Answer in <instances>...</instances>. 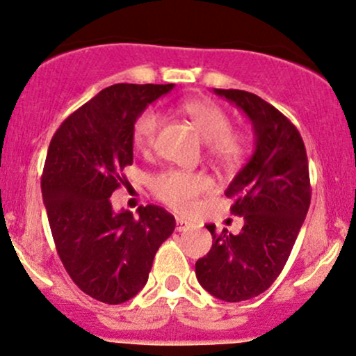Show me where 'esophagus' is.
Segmentation results:
<instances>
[{"instance_id":"34e87169","label":"esophagus","mask_w":356,"mask_h":356,"mask_svg":"<svg viewBox=\"0 0 356 356\" xmlns=\"http://www.w3.org/2000/svg\"><path fill=\"white\" fill-rule=\"evenodd\" d=\"M191 227V222L189 220L182 219V218H175V229H177L179 232H184L187 231Z\"/></svg>"}]
</instances>
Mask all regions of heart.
Instances as JSON below:
<instances>
[{
  "label": "heart",
  "mask_w": 356,
  "mask_h": 356,
  "mask_svg": "<svg viewBox=\"0 0 356 356\" xmlns=\"http://www.w3.org/2000/svg\"><path fill=\"white\" fill-rule=\"evenodd\" d=\"M207 147V154L220 165H239L251 152V138L244 132L232 130V118L211 100H189L182 105ZM162 129V117L155 108H145L136 118L132 140L137 150L149 152ZM150 191L165 206L187 212L201 195L212 191V181L202 172L167 169L152 175Z\"/></svg>",
  "instance_id": "obj_1"
}]
</instances>
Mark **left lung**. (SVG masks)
<instances>
[{
    "label": "left lung",
    "instance_id": "obj_1",
    "mask_svg": "<svg viewBox=\"0 0 356 356\" xmlns=\"http://www.w3.org/2000/svg\"><path fill=\"white\" fill-rule=\"evenodd\" d=\"M243 110L254 129L256 149L229 184L231 212L244 219L239 234H212L195 276L212 296L229 303L251 300L276 281L295 246L312 202L308 157L300 132L280 110L244 90L214 88Z\"/></svg>",
    "mask_w": 356,
    "mask_h": 356
}]
</instances>
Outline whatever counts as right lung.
Masks as SVG:
<instances>
[{
  "mask_svg": "<svg viewBox=\"0 0 356 356\" xmlns=\"http://www.w3.org/2000/svg\"><path fill=\"white\" fill-rule=\"evenodd\" d=\"M174 88L117 83L81 105L58 127L48 147L42 194L56 251L83 293L107 305L144 288L157 249L175 219L149 204L113 212L110 195L127 182L134 162L132 129L147 105Z\"/></svg>",
  "mask_w": 356,
  "mask_h": 356,
  "instance_id": "add662e5",
  "label": "right lung"
}]
</instances>
